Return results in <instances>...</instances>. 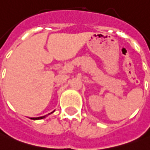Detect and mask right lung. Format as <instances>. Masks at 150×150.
Here are the masks:
<instances>
[{
	"mask_svg": "<svg viewBox=\"0 0 150 150\" xmlns=\"http://www.w3.org/2000/svg\"><path fill=\"white\" fill-rule=\"evenodd\" d=\"M53 112H51L50 113H52ZM50 113H49V114H50ZM45 117H46V115H45V116H42V117H32L31 119H33V120H38V119H42V118H45Z\"/></svg>",
	"mask_w": 150,
	"mask_h": 150,
	"instance_id": "add662e5",
	"label": "right lung"
}]
</instances>
